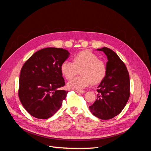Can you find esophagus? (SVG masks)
<instances>
[{"instance_id": "34e87169", "label": "esophagus", "mask_w": 151, "mask_h": 151, "mask_svg": "<svg viewBox=\"0 0 151 151\" xmlns=\"http://www.w3.org/2000/svg\"><path fill=\"white\" fill-rule=\"evenodd\" d=\"M76 92L77 93H80V94H83L85 93V91H76Z\"/></svg>"}]
</instances>
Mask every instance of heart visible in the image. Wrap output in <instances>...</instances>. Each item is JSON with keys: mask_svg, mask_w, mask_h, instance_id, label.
Returning a JSON list of instances; mask_svg holds the SVG:
<instances>
[{"mask_svg": "<svg viewBox=\"0 0 151 151\" xmlns=\"http://www.w3.org/2000/svg\"><path fill=\"white\" fill-rule=\"evenodd\" d=\"M63 76L68 80L79 73L81 76L69 81L67 87L70 89L81 91L91 83H100L106 75L107 68L105 63L99 59L96 55L88 50L82 51L74 57L73 62L63 61L60 67Z\"/></svg>", "mask_w": 151, "mask_h": 151, "instance_id": "heart-1", "label": "heart"}]
</instances>
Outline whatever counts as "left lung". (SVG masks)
Instances as JSON below:
<instances>
[{"label":"left lung","mask_w":151,"mask_h":151,"mask_svg":"<svg viewBox=\"0 0 151 151\" xmlns=\"http://www.w3.org/2000/svg\"><path fill=\"white\" fill-rule=\"evenodd\" d=\"M98 50L106 55L107 72L97 89V99L89 108L95 116L109 120L121 113L129 99V74L125 63L112 50L103 47Z\"/></svg>","instance_id":"8db88e82"}]
</instances>
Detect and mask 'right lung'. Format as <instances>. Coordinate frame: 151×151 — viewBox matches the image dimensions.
Returning <instances> with one entry per match:
<instances>
[{
  "label": "right lung",
  "instance_id": "add662e5",
  "mask_svg": "<svg viewBox=\"0 0 151 151\" xmlns=\"http://www.w3.org/2000/svg\"><path fill=\"white\" fill-rule=\"evenodd\" d=\"M61 48H46L35 52L21 70L18 95L26 110L39 119H48L62 106L68 91L60 70L69 56Z\"/></svg>",
  "mask_w": 151,
  "mask_h": 151
}]
</instances>
